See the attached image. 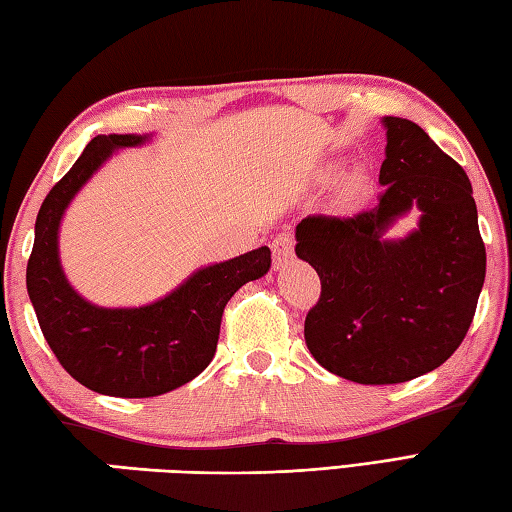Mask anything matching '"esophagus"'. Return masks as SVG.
<instances>
[{
    "label": "esophagus",
    "instance_id": "34e87169",
    "mask_svg": "<svg viewBox=\"0 0 512 512\" xmlns=\"http://www.w3.org/2000/svg\"><path fill=\"white\" fill-rule=\"evenodd\" d=\"M272 254H274V269H281L289 258L294 256V238L292 234H278L272 240Z\"/></svg>",
    "mask_w": 512,
    "mask_h": 512
}]
</instances>
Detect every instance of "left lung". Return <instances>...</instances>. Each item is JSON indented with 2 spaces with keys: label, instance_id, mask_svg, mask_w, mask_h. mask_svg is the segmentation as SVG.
Returning a JSON list of instances; mask_svg holds the SVG:
<instances>
[{
  "label": "left lung",
  "instance_id": "left-lung-1",
  "mask_svg": "<svg viewBox=\"0 0 512 512\" xmlns=\"http://www.w3.org/2000/svg\"><path fill=\"white\" fill-rule=\"evenodd\" d=\"M379 202L354 216H307L296 256L321 278L305 343L336 376L363 385L403 383L446 363L464 341L486 278V247L466 176L419 124L383 118ZM406 239L384 238L412 207Z\"/></svg>",
  "mask_w": 512,
  "mask_h": 512
}]
</instances>
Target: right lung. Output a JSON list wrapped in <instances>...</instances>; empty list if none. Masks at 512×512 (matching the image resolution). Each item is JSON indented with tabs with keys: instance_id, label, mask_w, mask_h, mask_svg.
<instances>
[{
	"instance_id": "add662e5",
	"label": "right lung",
	"mask_w": 512,
	"mask_h": 512,
	"mask_svg": "<svg viewBox=\"0 0 512 512\" xmlns=\"http://www.w3.org/2000/svg\"><path fill=\"white\" fill-rule=\"evenodd\" d=\"M149 138L111 133L86 144L42 202L26 267L28 296L62 368L89 390L122 399L158 397L196 379L216 354L227 301L272 265L269 247H258L198 269L171 294L142 307H100L75 292L57 249L64 211L113 151Z\"/></svg>"
}]
</instances>
